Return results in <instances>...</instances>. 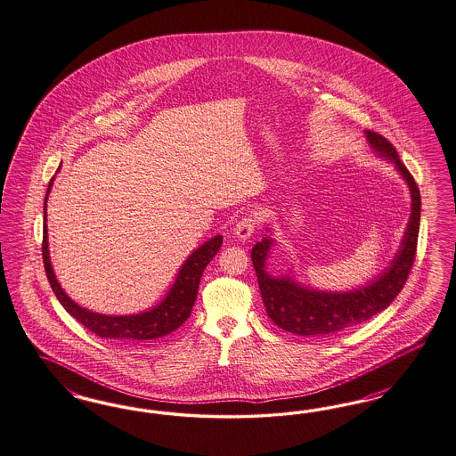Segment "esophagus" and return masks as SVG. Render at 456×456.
<instances>
[{
	"mask_svg": "<svg viewBox=\"0 0 456 456\" xmlns=\"http://www.w3.org/2000/svg\"><path fill=\"white\" fill-rule=\"evenodd\" d=\"M256 224H257V220L255 216H248V217L237 220V224L234 225V234L239 239H249L255 232Z\"/></svg>",
	"mask_w": 456,
	"mask_h": 456,
	"instance_id": "1",
	"label": "esophagus"
}]
</instances>
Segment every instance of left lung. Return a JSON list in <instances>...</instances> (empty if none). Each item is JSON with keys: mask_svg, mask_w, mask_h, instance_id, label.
<instances>
[{"mask_svg": "<svg viewBox=\"0 0 456 456\" xmlns=\"http://www.w3.org/2000/svg\"><path fill=\"white\" fill-rule=\"evenodd\" d=\"M366 137L373 149L395 163L409 184L412 197V212L401 251L392 261V266L379 280L360 290L347 293L307 290L298 287L290 278H273L265 272V261L272 246L270 239H263L251 251L265 309L278 328L297 336L326 338L366 322L395 300L412 270L419 237L420 193L418 183L399 159L395 147L383 135L366 130Z\"/></svg>", "mask_w": 456, "mask_h": 456, "instance_id": "1", "label": "left lung"}]
</instances>
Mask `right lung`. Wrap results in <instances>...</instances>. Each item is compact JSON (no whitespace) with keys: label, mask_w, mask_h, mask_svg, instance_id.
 <instances>
[{"label":"right lung","mask_w":456,"mask_h":456,"mask_svg":"<svg viewBox=\"0 0 456 456\" xmlns=\"http://www.w3.org/2000/svg\"><path fill=\"white\" fill-rule=\"evenodd\" d=\"M51 186H53V180L49 183L47 195ZM44 222H45V203H44ZM220 246H222V236H216L207 240L184 261L171 292L167 293L163 302L156 309L149 310L144 314H135V315H102L74 304L55 280L51 259H49L45 224H44V239H42V259H44L47 280L54 290L57 300L79 324H83L98 338H109L117 341H149V339H158L173 332L190 317L193 304L197 300L203 270L214 259V256L219 253Z\"/></svg>","instance_id":"obj_1"}]
</instances>
